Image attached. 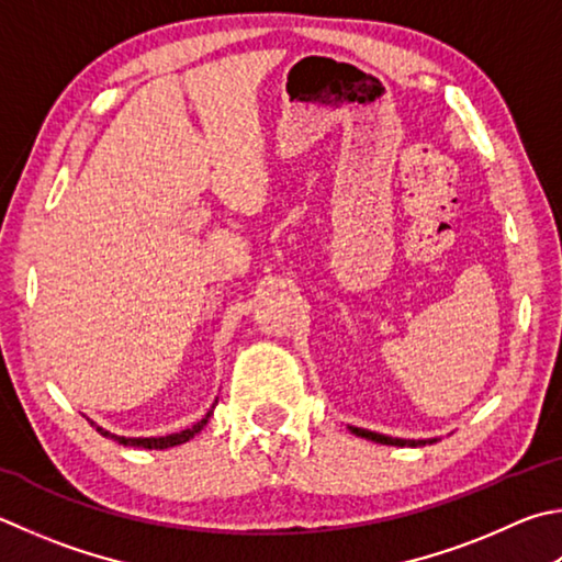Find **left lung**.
Listing matches in <instances>:
<instances>
[{"label": "left lung", "mask_w": 562, "mask_h": 562, "mask_svg": "<svg viewBox=\"0 0 562 562\" xmlns=\"http://www.w3.org/2000/svg\"><path fill=\"white\" fill-rule=\"evenodd\" d=\"M349 430L356 437H366V440L379 442V445H395V447H423V445H432L437 442V437H430V440H403V437H391V435H381V432H371L363 430V427H353L349 425Z\"/></svg>", "instance_id": "8db88e82"}]
</instances>
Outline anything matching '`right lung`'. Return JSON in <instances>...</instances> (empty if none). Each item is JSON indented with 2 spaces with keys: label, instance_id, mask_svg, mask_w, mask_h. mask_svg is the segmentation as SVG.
Here are the masks:
<instances>
[{
  "label": "right lung",
  "instance_id": "right-lung-1",
  "mask_svg": "<svg viewBox=\"0 0 562 562\" xmlns=\"http://www.w3.org/2000/svg\"><path fill=\"white\" fill-rule=\"evenodd\" d=\"M216 403H218V401H216ZM216 403L211 405V411H209L206 415H203L196 425H191V427H187V430H181V432L165 435V437H125V435H115V432L105 430V427H100L98 423L90 420V417H88V420H90V425H93L100 435L108 437V440H115V442L125 445V447H142V450H169V447H177V445L189 442L193 435H199V432L203 430V427H206V423L211 420L213 407H216Z\"/></svg>",
  "mask_w": 562,
  "mask_h": 562
}]
</instances>
